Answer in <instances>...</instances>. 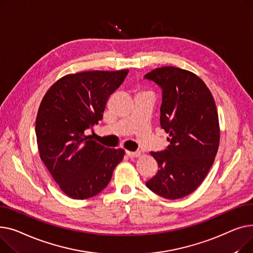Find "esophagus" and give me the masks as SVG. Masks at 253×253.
<instances>
[{
	"label": "esophagus",
	"instance_id": "1",
	"mask_svg": "<svg viewBox=\"0 0 253 253\" xmlns=\"http://www.w3.org/2000/svg\"><path fill=\"white\" fill-rule=\"evenodd\" d=\"M126 155L130 158H133V157H139L141 155L140 152H130V151H126Z\"/></svg>",
	"mask_w": 253,
	"mask_h": 253
}]
</instances>
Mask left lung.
Segmentation results:
<instances>
[{
  "instance_id": "obj_1",
  "label": "left lung",
  "mask_w": 253,
  "mask_h": 253,
  "mask_svg": "<svg viewBox=\"0 0 253 253\" xmlns=\"http://www.w3.org/2000/svg\"><path fill=\"white\" fill-rule=\"evenodd\" d=\"M145 79L162 88L160 126L170 143L167 150L150 153L158 163V171L146 186L161 197L183 198L203 182L217 153L215 102L199 77L179 67H158Z\"/></svg>"
}]
</instances>
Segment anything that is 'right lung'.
Listing matches in <instances>:
<instances>
[{
	"instance_id": "obj_1",
	"label": "right lung",
	"mask_w": 253,
	"mask_h": 253,
	"mask_svg": "<svg viewBox=\"0 0 253 253\" xmlns=\"http://www.w3.org/2000/svg\"><path fill=\"white\" fill-rule=\"evenodd\" d=\"M128 69L92 70L64 76L44 94L36 121L40 157L59 188L72 199L91 198L105 189L124 156L86 136L102 120L109 96Z\"/></svg>"
}]
</instances>
